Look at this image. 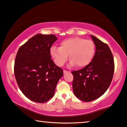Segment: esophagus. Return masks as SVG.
<instances>
[{"label": "esophagus", "mask_w": 127, "mask_h": 127, "mask_svg": "<svg viewBox=\"0 0 127 127\" xmlns=\"http://www.w3.org/2000/svg\"><path fill=\"white\" fill-rule=\"evenodd\" d=\"M63 72H64V74H65V73H69V72H69V71H65V70H64V71H63Z\"/></svg>", "instance_id": "obj_1"}]
</instances>
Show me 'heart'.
Returning <instances> with one entry per match:
<instances>
[{"label": "heart", "mask_w": 127, "mask_h": 127, "mask_svg": "<svg viewBox=\"0 0 127 127\" xmlns=\"http://www.w3.org/2000/svg\"><path fill=\"white\" fill-rule=\"evenodd\" d=\"M95 47L91 40L80 37L67 38L62 41L60 47L53 46L50 55L56 65L62 66L69 55V65L82 68L88 65L93 58Z\"/></svg>", "instance_id": "heart-1"}]
</instances>
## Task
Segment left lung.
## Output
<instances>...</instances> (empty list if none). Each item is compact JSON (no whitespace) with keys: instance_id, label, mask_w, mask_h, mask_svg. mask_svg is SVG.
Listing matches in <instances>:
<instances>
[{"instance_id":"obj_1","label":"left lung","mask_w":127,"mask_h":127,"mask_svg":"<svg viewBox=\"0 0 127 127\" xmlns=\"http://www.w3.org/2000/svg\"><path fill=\"white\" fill-rule=\"evenodd\" d=\"M91 37L95 45L92 61L82 69L72 72L73 93L84 102L92 101L103 95L114 72V58L108 46L94 36Z\"/></svg>"}]
</instances>
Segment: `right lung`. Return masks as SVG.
<instances>
[{"mask_svg": "<svg viewBox=\"0 0 127 127\" xmlns=\"http://www.w3.org/2000/svg\"><path fill=\"white\" fill-rule=\"evenodd\" d=\"M55 35L38 34L18 50L14 66L17 83L22 93L32 101L45 103L55 94L63 71L54 63L50 49Z\"/></svg>", "mask_w": 127, "mask_h": 127, "instance_id": "obj_1", "label": "right lung"}]
</instances>
